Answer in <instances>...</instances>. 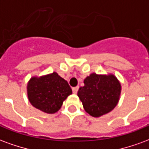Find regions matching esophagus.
Listing matches in <instances>:
<instances>
[{
	"instance_id": "esophagus-1",
	"label": "esophagus",
	"mask_w": 149,
	"mask_h": 149,
	"mask_svg": "<svg viewBox=\"0 0 149 149\" xmlns=\"http://www.w3.org/2000/svg\"><path fill=\"white\" fill-rule=\"evenodd\" d=\"M78 89H79V87H78V86H77V87H73L72 88V93H77L78 92Z\"/></svg>"
}]
</instances>
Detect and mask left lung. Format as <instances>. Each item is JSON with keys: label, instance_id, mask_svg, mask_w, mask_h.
I'll return each instance as SVG.
<instances>
[{"label": "left lung", "instance_id": "left-lung-1", "mask_svg": "<svg viewBox=\"0 0 149 149\" xmlns=\"http://www.w3.org/2000/svg\"><path fill=\"white\" fill-rule=\"evenodd\" d=\"M84 83L77 95L89 115L98 117L111 112L117 104L121 87L113 75L92 73L84 79Z\"/></svg>", "mask_w": 149, "mask_h": 149}]
</instances>
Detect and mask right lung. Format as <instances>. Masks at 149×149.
<instances>
[{
	"mask_svg": "<svg viewBox=\"0 0 149 149\" xmlns=\"http://www.w3.org/2000/svg\"><path fill=\"white\" fill-rule=\"evenodd\" d=\"M27 89L29 100L33 106L46 113L57 112L63 101L72 94L68 82L56 72L31 78Z\"/></svg>",
	"mask_w": 149,
	"mask_h": 149,
	"instance_id": "add662e5",
	"label": "right lung"
}]
</instances>
